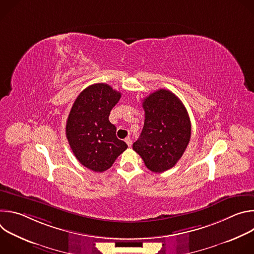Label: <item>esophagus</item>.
Masks as SVG:
<instances>
[{
    "label": "esophagus",
    "mask_w": 254,
    "mask_h": 254,
    "mask_svg": "<svg viewBox=\"0 0 254 254\" xmlns=\"http://www.w3.org/2000/svg\"><path fill=\"white\" fill-rule=\"evenodd\" d=\"M126 142L127 143V146H128V147H130V146H131V139H130V137H129V136H127V137L126 138Z\"/></svg>",
    "instance_id": "34e87169"
}]
</instances>
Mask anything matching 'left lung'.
<instances>
[{
  "label": "left lung",
  "mask_w": 254,
  "mask_h": 254,
  "mask_svg": "<svg viewBox=\"0 0 254 254\" xmlns=\"http://www.w3.org/2000/svg\"><path fill=\"white\" fill-rule=\"evenodd\" d=\"M144 123L132 149L155 173L173 168L183 156L191 137L186 107L172 91L159 89L142 101Z\"/></svg>",
  "instance_id": "1"
}]
</instances>
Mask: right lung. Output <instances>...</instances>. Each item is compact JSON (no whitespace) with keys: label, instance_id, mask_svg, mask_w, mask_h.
<instances>
[{"label":"right lung","instance_id":"add662e5","mask_svg":"<svg viewBox=\"0 0 254 254\" xmlns=\"http://www.w3.org/2000/svg\"><path fill=\"white\" fill-rule=\"evenodd\" d=\"M122 94L105 83L86 87L71 107L66 137L81 165L93 172L110 169L127 144L117 137V127L110 122L111 111Z\"/></svg>","mask_w":254,"mask_h":254}]
</instances>
